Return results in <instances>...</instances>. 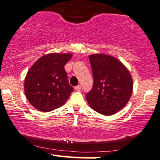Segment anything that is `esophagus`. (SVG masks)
Returning a JSON list of instances; mask_svg holds the SVG:
<instances>
[{"mask_svg": "<svg viewBox=\"0 0 160 160\" xmlns=\"http://www.w3.org/2000/svg\"><path fill=\"white\" fill-rule=\"evenodd\" d=\"M75 90H76V91H80V90H81V86L78 85V86H75Z\"/></svg>", "mask_w": 160, "mask_h": 160, "instance_id": "esophagus-1", "label": "esophagus"}]
</instances>
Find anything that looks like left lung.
<instances>
[{
	"label": "left lung",
	"mask_w": 160,
	"mask_h": 160,
	"mask_svg": "<svg viewBox=\"0 0 160 160\" xmlns=\"http://www.w3.org/2000/svg\"><path fill=\"white\" fill-rule=\"evenodd\" d=\"M93 86L86 95L92 109L105 116L117 113L132 94L133 80L127 68L115 57L97 53L89 56Z\"/></svg>",
	"instance_id": "1"
}]
</instances>
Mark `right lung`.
I'll list each match as a JSON object with an SVG mask.
<instances>
[{
	"label": "right lung",
	"mask_w": 160,
	"mask_h": 160,
	"mask_svg": "<svg viewBox=\"0 0 160 160\" xmlns=\"http://www.w3.org/2000/svg\"><path fill=\"white\" fill-rule=\"evenodd\" d=\"M71 53L52 52L40 57L28 71L24 90L35 109L49 112L62 107L74 89L68 81L65 65Z\"/></svg>",
	"instance_id": "right-lung-1"
}]
</instances>
